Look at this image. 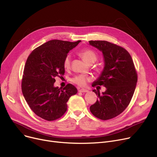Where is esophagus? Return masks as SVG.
Returning <instances> with one entry per match:
<instances>
[{"instance_id": "obj_1", "label": "esophagus", "mask_w": 157, "mask_h": 157, "mask_svg": "<svg viewBox=\"0 0 157 157\" xmlns=\"http://www.w3.org/2000/svg\"><path fill=\"white\" fill-rule=\"evenodd\" d=\"M79 92H81V93H86V92H88V90H87L86 89L82 88V89H79Z\"/></svg>"}]
</instances>
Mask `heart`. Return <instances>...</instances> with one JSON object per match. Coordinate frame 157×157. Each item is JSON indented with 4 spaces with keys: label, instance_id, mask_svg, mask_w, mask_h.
I'll use <instances>...</instances> for the list:
<instances>
[{
    "label": "heart",
    "instance_id": "obj_1",
    "mask_svg": "<svg viewBox=\"0 0 157 157\" xmlns=\"http://www.w3.org/2000/svg\"><path fill=\"white\" fill-rule=\"evenodd\" d=\"M79 55L86 63L91 64L97 61L98 56L95 52L90 49L82 50L79 52ZM63 66L65 69H69L71 66V56L67 54L64 60ZM91 80V77L86 75H77L71 79L72 82L80 86H85L87 82Z\"/></svg>",
    "mask_w": 157,
    "mask_h": 157
}]
</instances>
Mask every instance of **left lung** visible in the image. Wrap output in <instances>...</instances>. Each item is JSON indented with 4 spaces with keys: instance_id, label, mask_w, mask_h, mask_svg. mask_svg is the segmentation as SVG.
Listing matches in <instances>:
<instances>
[{
    "instance_id": "left-lung-1",
    "label": "left lung",
    "mask_w": 157,
    "mask_h": 157,
    "mask_svg": "<svg viewBox=\"0 0 157 157\" xmlns=\"http://www.w3.org/2000/svg\"><path fill=\"white\" fill-rule=\"evenodd\" d=\"M90 45L101 51L104 67L92 86H104L105 91L93 90L98 98L90 107L93 116L109 120L121 113L131 100L138 81V75L129 52L107 41H89Z\"/></svg>"
}]
</instances>
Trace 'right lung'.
<instances>
[{
    "label": "right lung",
    "mask_w": 157,
    "mask_h": 157,
    "mask_svg": "<svg viewBox=\"0 0 157 157\" xmlns=\"http://www.w3.org/2000/svg\"><path fill=\"white\" fill-rule=\"evenodd\" d=\"M80 41L50 40L28 56L21 89L28 105L38 117L48 121L60 118L67 110L69 98L77 93V89L71 84L59 88L54 86V82L56 77L64 75L65 57Z\"/></svg>",
    "instance_id": "add662e5"
}]
</instances>
